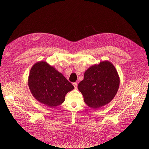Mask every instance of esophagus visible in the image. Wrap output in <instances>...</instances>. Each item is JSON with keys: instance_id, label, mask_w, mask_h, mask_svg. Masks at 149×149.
I'll return each instance as SVG.
<instances>
[{"instance_id": "esophagus-1", "label": "esophagus", "mask_w": 149, "mask_h": 149, "mask_svg": "<svg viewBox=\"0 0 149 149\" xmlns=\"http://www.w3.org/2000/svg\"><path fill=\"white\" fill-rule=\"evenodd\" d=\"M73 85H74V88L75 89H77V83L76 82V83H73Z\"/></svg>"}]
</instances>
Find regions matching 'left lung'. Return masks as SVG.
Instances as JSON below:
<instances>
[{
    "instance_id": "1",
    "label": "left lung",
    "mask_w": 149,
    "mask_h": 149,
    "mask_svg": "<svg viewBox=\"0 0 149 149\" xmlns=\"http://www.w3.org/2000/svg\"><path fill=\"white\" fill-rule=\"evenodd\" d=\"M119 77L114 66L109 61H103L85 71L84 77L78 84L85 104L99 108L109 103L116 95Z\"/></svg>"
}]
</instances>
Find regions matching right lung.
Listing matches in <instances>:
<instances>
[{
	"instance_id": "obj_1",
	"label": "right lung",
	"mask_w": 149,
	"mask_h": 149,
	"mask_svg": "<svg viewBox=\"0 0 149 149\" xmlns=\"http://www.w3.org/2000/svg\"><path fill=\"white\" fill-rule=\"evenodd\" d=\"M28 84L33 96L49 107L61 104L66 93L74 89V86L61 73L43 61L31 68Z\"/></svg>"
}]
</instances>
